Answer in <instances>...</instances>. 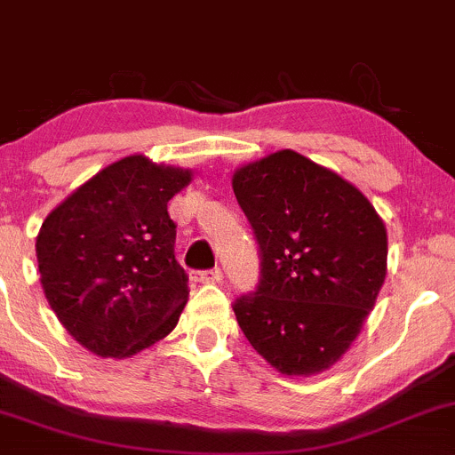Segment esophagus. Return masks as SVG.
I'll return each instance as SVG.
<instances>
[{"label": "esophagus", "instance_id": "1", "mask_svg": "<svg viewBox=\"0 0 455 455\" xmlns=\"http://www.w3.org/2000/svg\"><path fill=\"white\" fill-rule=\"evenodd\" d=\"M190 278L195 280V283H201V284H210V283H221L223 280V274L221 269H205V271H190Z\"/></svg>", "mask_w": 455, "mask_h": 455}]
</instances>
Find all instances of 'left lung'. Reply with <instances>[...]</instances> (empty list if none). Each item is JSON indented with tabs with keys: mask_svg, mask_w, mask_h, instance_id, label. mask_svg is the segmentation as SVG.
<instances>
[{
	"mask_svg": "<svg viewBox=\"0 0 455 455\" xmlns=\"http://www.w3.org/2000/svg\"><path fill=\"white\" fill-rule=\"evenodd\" d=\"M232 188L260 256L259 284L232 304L243 335L283 374L331 368L381 291L386 226L353 184L296 151L238 168Z\"/></svg>",
	"mask_w": 455,
	"mask_h": 455,
	"instance_id": "obj_1",
	"label": "left lung"
}]
</instances>
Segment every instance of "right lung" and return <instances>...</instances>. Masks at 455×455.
<instances>
[{
    "label": "right lung",
    "mask_w": 455,
    "mask_h": 455,
    "mask_svg": "<svg viewBox=\"0 0 455 455\" xmlns=\"http://www.w3.org/2000/svg\"><path fill=\"white\" fill-rule=\"evenodd\" d=\"M190 172L131 156L48 214L36 236L41 284L65 331L100 357H131L175 329L188 275L168 201Z\"/></svg>",
    "instance_id": "obj_1"
}]
</instances>
